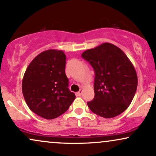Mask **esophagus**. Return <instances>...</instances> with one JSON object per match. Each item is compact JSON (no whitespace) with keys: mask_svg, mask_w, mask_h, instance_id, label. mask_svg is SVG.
Segmentation results:
<instances>
[{"mask_svg":"<svg viewBox=\"0 0 156 156\" xmlns=\"http://www.w3.org/2000/svg\"><path fill=\"white\" fill-rule=\"evenodd\" d=\"M82 90H80L79 91V92L76 93V96H82Z\"/></svg>","mask_w":156,"mask_h":156,"instance_id":"esophagus-1","label":"esophagus"}]
</instances>
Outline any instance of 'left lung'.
Returning <instances> with one entry per match:
<instances>
[{
    "label": "left lung",
    "instance_id": "obj_1",
    "mask_svg": "<svg viewBox=\"0 0 156 156\" xmlns=\"http://www.w3.org/2000/svg\"><path fill=\"white\" fill-rule=\"evenodd\" d=\"M95 71L93 101L87 106L102 118L118 116L129 107L136 91L137 75L127 55L111 43H104L82 52Z\"/></svg>",
    "mask_w": 156,
    "mask_h": 156
}]
</instances>
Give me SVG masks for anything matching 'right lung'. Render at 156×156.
Wrapping results in <instances>:
<instances>
[{
  "instance_id": "obj_1",
  "label": "right lung",
  "mask_w": 156,
  "mask_h": 156,
  "mask_svg": "<svg viewBox=\"0 0 156 156\" xmlns=\"http://www.w3.org/2000/svg\"><path fill=\"white\" fill-rule=\"evenodd\" d=\"M66 59L62 50L44 51L30 62L24 74L22 90L27 105L47 120L63 115L76 98L68 87Z\"/></svg>"
}]
</instances>
